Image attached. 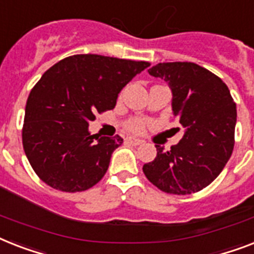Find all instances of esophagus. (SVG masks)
Returning a JSON list of instances; mask_svg holds the SVG:
<instances>
[{"label":"esophagus","mask_w":254,"mask_h":254,"mask_svg":"<svg viewBox=\"0 0 254 254\" xmlns=\"http://www.w3.org/2000/svg\"><path fill=\"white\" fill-rule=\"evenodd\" d=\"M125 141L127 142V143H130V145L133 146H139L142 143V139H139V138H135V137H127Z\"/></svg>","instance_id":"1"}]
</instances>
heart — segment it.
<instances>
[{"instance_id":"obj_1","label":"heart","mask_w":254,"mask_h":254,"mask_svg":"<svg viewBox=\"0 0 254 254\" xmlns=\"http://www.w3.org/2000/svg\"><path fill=\"white\" fill-rule=\"evenodd\" d=\"M127 127L129 130L139 133V131H142L145 129V121L139 120V119H134V120H130L127 124Z\"/></svg>"}]
</instances>
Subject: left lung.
Instances as JSON below:
<instances>
[{
	"instance_id": "8db88e82",
	"label": "left lung",
	"mask_w": 254,
	"mask_h": 254,
	"mask_svg": "<svg viewBox=\"0 0 254 254\" xmlns=\"http://www.w3.org/2000/svg\"><path fill=\"white\" fill-rule=\"evenodd\" d=\"M148 74L168 83L172 111L185 130L170 151L155 145L156 158L143 166V174L170 194L202 190L232 155L236 103L223 80L194 63L158 64Z\"/></svg>"
}]
</instances>
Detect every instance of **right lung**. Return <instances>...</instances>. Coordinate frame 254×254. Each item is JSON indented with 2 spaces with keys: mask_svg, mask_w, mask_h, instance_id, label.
Instances as JSON below:
<instances>
[{
  "mask_svg": "<svg viewBox=\"0 0 254 254\" xmlns=\"http://www.w3.org/2000/svg\"><path fill=\"white\" fill-rule=\"evenodd\" d=\"M150 64L74 55L49 67L31 90L22 141L35 174L53 189L83 191L108 170L120 135L96 137L88 123L113 109L120 91Z\"/></svg>",
  "mask_w": 254,
  "mask_h": 254,
  "instance_id": "add662e5",
  "label": "right lung"
}]
</instances>
